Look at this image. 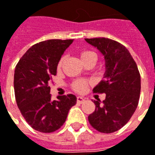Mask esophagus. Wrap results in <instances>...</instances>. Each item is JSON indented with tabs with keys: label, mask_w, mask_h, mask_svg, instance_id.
Masks as SVG:
<instances>
[{
	"label": "esophagus",
	"mask_w": 155,
	"mask_h": 155,
	"mask_svg": "<svg viewBox=\"0 0 155 155\" xmlns=\"http://www.w3.org/2000/svg\"><path fill=\"white\" fill-rule=\"evenodd\" d=\"M85 102V99L82 97H77V103L78 104H82Z\"/></svg>",
	"instance_id": "1"
}]
</instances>
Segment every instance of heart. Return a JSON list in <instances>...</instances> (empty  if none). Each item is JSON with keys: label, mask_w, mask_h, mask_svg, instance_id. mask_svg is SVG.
I'll return each mask as SVG.
<instances>
[{"label": "heart", "mask_w": 155, "mask_h": 155, "mask_svg": "<svg viewBox=\"0 0 155 155\" xmlns=\"http://www.w3.org/2000/svg\"><path fill=\"white\" fill-rule=\"evenodd\" d=\"M91 56H96V53L94 51H82L80 53V57H81V58L82 61L86 60V58H90ZM64 57H63V58L59 60V62H58V69L62 67L63 63H64ZM87 84H88V82L86 81H85V80H78V81H75L72 84V87H73L74 90L75 91H77V92H83V91H85V90L86 89Z\"/></svg>", "instance_id": "1"}]
</instances>
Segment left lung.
<instances>
[{
	"instance_id": "obj_1",
	"label": "left lung",
	"mask_w": 155,
	"mask_h": 155,
	"mask_svg": "<svg viewBox=\"0 0 155 155\" xmlns=\"http://www.w3.org/2000/svg\"><path fill=\"white\" fill-rule=\"evenodd\" d=\"M104 56V80L93 91L105 93L101 101L94 100L95 111L88 116L91 126L102 133L117 131L130 120L138 105L141 77L137 64L125 46L108 38L85 39Z\"/></svg>"
}]
</instances>
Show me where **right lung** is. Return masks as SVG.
Returning a JSON list of instances; mask_svg holds the SVG:
<instances>
[{"mask_svg":"<svg viewBox=\"0 0 155 155\" xmlns=\"http://www.w3.org/2000/svg\"><path fill=\"white\" fill-rule=\"evenodd\" d=\"M74 40H47L35 44L16 65L14 92L18 107L33 129L50 133L58 130L76 104L73 94L58 96L52 101L48 83L57 74L64 51Z\"/></svg>","mask_w":155,"mask_h":155,"instance_id":"1","label":"right lung"}]
</instances>
